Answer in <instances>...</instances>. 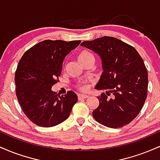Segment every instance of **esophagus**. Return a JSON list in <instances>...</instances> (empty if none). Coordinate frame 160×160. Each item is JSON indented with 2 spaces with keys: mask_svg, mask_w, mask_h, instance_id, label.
Masks as SVG:
<instances>
[{
  "mask_svg": "<svg viewBox=\"0 0 160 160\" xmlns=\"http://www.w3.org/2000/svg\"><path fill=\"white\" fill-rule=\"evenodd\" d=\"M78 100H81V99H85L86 98H88V95H78Z\"/></svg>",
  "mask_w": 160,
  "mask_h": 160,
  "instance_id": "obj_1",
  "label": "esophagus"
}]
</instances>
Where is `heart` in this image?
Returning a JSON list of instances; mask_svg holds the SVG:
<instances>
[{"instance_id": "1", "label": "heart", "mask_w": 160, "mask_h": 160, "mask_svg": "<svg viewBox=\"0 0 160 160\" xmlns=\"http://www.w3.org/2000/svg\"><path fill=\"white\" fill-rule=\"evenodd\" d=\"M78 59L80 63L83 64L86 62L89 61V60L94 59V56L90 52H89V51L83 50L79 54ZM75 87L80 91H85L87 89V86H86V85L83 82H78L75 84Z\"/></svg>"}]
</instances>
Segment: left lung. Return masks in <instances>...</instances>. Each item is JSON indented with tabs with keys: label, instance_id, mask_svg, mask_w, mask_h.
Masks as SVG:
<instances>
[{
	"label": "left lung",
	"instance_id": "8db88e82",
	"mask_svg": "<svg viewBox=\"0 0 160 160\" xmlns=\"http://www.w3.org/2000/svg\"><path fill=\"white\" fill-rule=\"evenodd\" d=\"M81 46L101 56L104 70L95 89L106 93L98 97L93 117L110 128L128 124L140 113L148 95V74L143 58L132 46L113 37L84 41Z\"/></svg>",
	"mask_w": 160,
	"mask_h": 160
}]
</instances>
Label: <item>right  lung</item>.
<instances>
[{"mask_svg": "<svg viewBox=\"0 0 160 160\" xmlns=\"http://www.w3.org/2000/svg\"><path fill=\"white\" fill-rule=\"evenodd\" d=\"M80 42L43 40L28 49L19 60L15 73L16 97L24 113L37 126L61 123L78 102L73 91L60 96L51 88L59 80L65 57Z\"/></svg>", "mask_w": 160, "mask_h": 160, "instance_id": "add662e5", "label": "right lung"}]
</instances>
